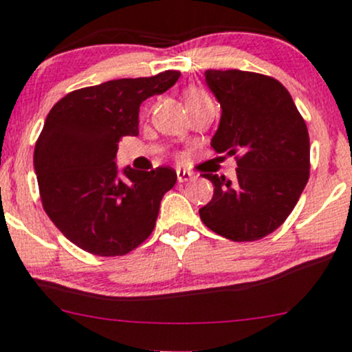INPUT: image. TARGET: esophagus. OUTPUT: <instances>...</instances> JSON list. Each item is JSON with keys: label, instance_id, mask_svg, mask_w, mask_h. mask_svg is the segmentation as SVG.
I'll return each instance as SVG.
<instances>
[{"label": "esophagus", "instance_id": "1", "mask_svg": "<svg viewBox=\"0 0 352 352\" xmlns=\"http://www.w3.org/2000/svg\"><path fill=\"white\" fill-rule=\"evenodd\" d=\"M194 179V175H192L190 172H187V170H177V180L179 182H188V180Z\"/></svg>", "mask_w": 352, "mask_h": 352}]
</instances>
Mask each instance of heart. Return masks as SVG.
I'll return each mask as SVG.
<instances>
[{"label": "heart", "instance_id": "1", "mask_svg": "<svg viewBox=\"0 0 352 352\" xmlns=\"http://www.w3.org/2000/svg\"><path fill=\"white\" fill-rule=\"evenodd\" d=\"M206 96L207 95L200 90H188L187 95H185V102L192 103V102H197V100H200V98H206Z\"/></svg>", "mask_w": 352, "mask_h": 352}]
</instances>
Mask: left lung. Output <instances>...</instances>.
Returning a JSON list of instances; mask_svg holds the SVG:
<instances>
[{
    "instance_id": "8db88e82",
    "label": "left lung",
    "mask_w": 352,
    "mask_h": 352,
    "mask_svg": "<svg viewBox=\"0 0 352 352\" xmlns=\"http://www.w3.org/2000/svg\"><path fill=\"white\" fill-rule=\"evenodd\" d=\"M206 83L222 108L210 145L237 157V180L204 173L214 197L200 219L234 242L257 241L283 226L306 187V122L284 85L270 76L207 69Z\"/></svg>"
}]
</instances>
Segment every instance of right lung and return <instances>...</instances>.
Here are the masks:
<instances>
[{
  "label": "right lung",
  "mask_w": 352,
  "mask_h": 352,
  "mask_svg": "<svg viewBox=\"0 0 352 352\" xmlns=\"http://www.w3.org/2000/svg\"><path fill=\"white\" fill-rule=\"evenodd\" d=\"M180 72L120 78L75 90L50 110L34 146L45 212L87 252L125 256L152 234L173 168L144 172L117 165L122 137L138 135L142 102L167 91Z\"/></svg>",
  "instance_id": "1"
}]
</instances>
